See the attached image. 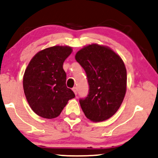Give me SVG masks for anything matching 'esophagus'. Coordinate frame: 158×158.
<instances>
[{
	"instance_id": "obj_1",
	"label": "esophagus",
	"mask_w": 158,
	"mask_h": 158,
	"mask_svg": "<svg viewBox=\"0 0 158 158\" xmlns=\"http://www.w3.org/2000/svg\"><path fill=\"white\" fill-rule=\"evenodd\" d=\"M72 90H73V91L74 92V94H75L76 95H77V87H73V88H72Z\"/></svg>"
}]
</instances>
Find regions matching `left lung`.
Wrapping results in <instances>:
<instances>
[{
  "mask_svg": "<svg viewBox=\"0 0 158 158\" xmlns=\"http://www.w3.org/2000/svg\"><path fill=\"white\" fill-rule=\"evenodd\" d=\"M75 58L85 70L89 85L88 96L79 99L81 109L90 120H106L117 111L126 94L124 63L110 48L96 44L85 47Z\"/></svg>",
  "mask_w": 158,
  "mask_h": 158,
  "instance_id": "8db88e82",
  "label": "left lung"
}]
</instances>
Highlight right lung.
Listing matches in <instances>:
<instances>
[{"label":"right lung","instance_id":"obj_1","mask_svg":"<svg viewBox=\"0 0 158 158\" xmlns=\"http://www.w3.org/2000/svg\"><path fill=\"white\" fill-rule=\"evenodd\" d=\"M67 46H54L41 50L31 59L23 75L27 100L36 114L47 119L57 117L75 97L66 86L63 63L71 53Z\"/></svg>","mask_w":158,"mask_h":158}]
</instances>
